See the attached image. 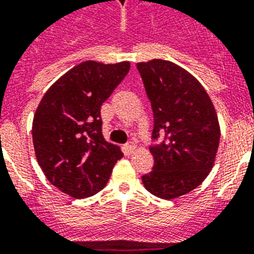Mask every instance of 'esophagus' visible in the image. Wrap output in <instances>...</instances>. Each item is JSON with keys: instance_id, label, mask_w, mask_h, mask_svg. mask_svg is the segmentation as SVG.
<instances>
[{"instance_id": "obj_1", "label": "esophagus", "mask_w": 254, "mask_h": 254, "mask_svg": "<svg viewBox=\"0 0 254 254\" xmlns=\"http://www.w3.org/2000/svg\"><path fill=\"white\" fill-rule=\"evenodd\" d=\"M124 149H125V153H127V154H131V153H134L135 145L133 144V142H129V144H127L125 146H124Z\"/></svg>"}]
</instances>
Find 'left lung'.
Segmentation results:
<instances>
[{
  "label": "left lung",
  "mask_w": 254,
  "mask_h": 254,
  "mask_svg": "<svg viewBox=\"0 0 254 254\" xmlns=\"http://www.w3.org/2000/svg\"><path fill=\"white\" fill-rule=\"evenodd\" d=\"M154 119L150 146L154 165L142 176L145 189L172 200L196 189L212 170L220 124L210 97L196 77L166 60L138 63Z\"/></svg>",
  "instance_id": "obj_1"
}]
</instances>
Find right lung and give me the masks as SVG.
I'll list each match as a JSON object with an SVG mask.
<instances>
[{
    "mask_svg": "<svg viewBox=\"0 0 254 254\" xmlns=\"http://www.w3.org/2000/svg\"><path fill=\"white\" fill-rule=\"evenodd\" d=\"M130 69L129 61H85L61 75L33 119V145L49 183L73 198L104 189L124 154L102 135L101 105Z\"/></svg>",
    "mask_w": 254,
    "mask_h": 254,
    "instance_id": "add662e5",
    "label": "right lung"
}]
</instances>
